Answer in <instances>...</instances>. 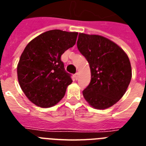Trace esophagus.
I'll list each match as a JSON object with an SVG mask.
<instances>
[{
  "label": "esophagus",
  "instance_id": "1",
  "mask_svg": "<svg viewBox=\"0 0 146 146\" xmlns=\"http://www.w3.org/2000/svg\"><path fill=\"white\" fill-rule=\"evenodd\" d=\"M78 77H79V73L78 72H76L75 74V78H76V80H77Z\"/></svg>",
  "mask_w": 146,
  "mask_h": 146
}]
</instances>
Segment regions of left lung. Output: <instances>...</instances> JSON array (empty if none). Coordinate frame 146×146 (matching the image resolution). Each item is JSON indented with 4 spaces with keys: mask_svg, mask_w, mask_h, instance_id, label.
<instances>
[{
    "mask_svg": "<svg viewBox=\"0 0 146 146\" xmlns=\"http://www.w3.org/2000/svg\"><path fill=\"white\" fill-rule=\"evenodd\" d=\"M77 48L86 58L91 82L82 95L89 104L104 110L123 96L132 78L129 57L120 46L98 35L80 33Z\"/></svg>",
    "mask_w": 146,
    "mask_h": 146,
    "instance_id": "8db88e82",
    "label": "left lung"
}]
</instances>
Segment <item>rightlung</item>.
<instances>
[{
    "instance_id": "right-lung-1",
    "label": "right lung",
    "mask_w": 146,
    "mask_h": 146,
    "mask_svg": "<svg viewBox=\"0 0 146 146\" xmlns=\"http://www.w3.org/2000/svg\"><path fill=\"white\" fill-rule=\"evenodd\" d=\"M77 35L60 29L48 31L32 40L22 53L17 65L18 81L35 105L50 108L64 98L73 80L60 57L76 44Z\"/></svg>"
}]
</instances>
